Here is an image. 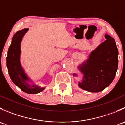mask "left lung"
Segmentation results:
<instances>
[{
  "label": "left lung",
  "instance_id": "obj_1",
  "mask_svg": "<svg viewBox=\"0 0 125 125\" xmlns=\"http://www.w3.org/2000/svg\"><path fill=\"white\" fill-rule=\"evenodd\" d=\"M106 40L92 51L89 58L79 66L83 74L79 86L92 93H97L109 86L116 74L118 68V49L115 40L108 34ZM76 76V74H73Z\"/></svg>",
  "mask_w": 125,
  "mask_h": 125
}]
</instances>
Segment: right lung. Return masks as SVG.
<instances>
[{
	"mask_svg": "<svg viewBox=\"0 0 125 125\" xmlns=\"http://www.w3.org/2000/svg\"><path fill=\"white\" fill-rule=\"evenodd\" d=\"M28 30L25 28L18 31L12 39V42L8 48L7 57V66L9 75L14 83L23 91L28 94H37L44 90L45 88L28 83L31 81L25 73L20 62L21 55V43L22 38Z\"/></svg>",
	"mask_w": 125,
	"mask_h": 125,
	"instance_id": "1",
	"label": "right lung"
}]
</instances>
